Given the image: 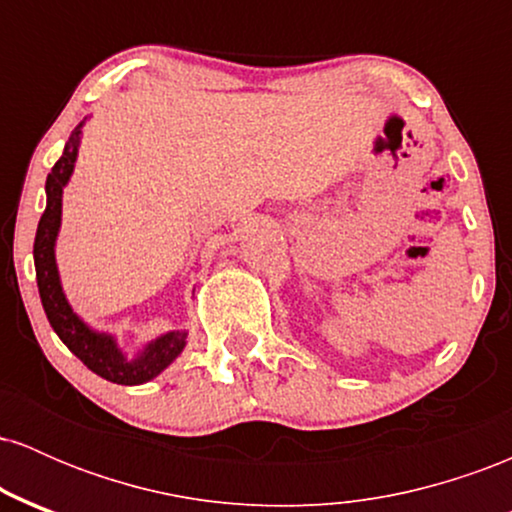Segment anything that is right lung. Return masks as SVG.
<instances>
[{"label":"right lung","mask_w":512,"mask_h":512,"mask_svg":"<svg viewBox=\"0 0 512 512\" xmlns=\"http://www.w3.org/2000/svg\"><path fill=\"white\" fill-rule=\"evenodd\" d=\"M76 146H79V129L72 134L60 161L52 166V173L45 182V192H48V207L40 216L38 233H35L33 243V260H35V279H38L40 301H43L45 315H48L52 330L57 337L67 344V349L79 358L88 370H93L101 378L110 380L117 385H142L156 378L163 368H168L175 361L185 346L187 332H168L158 337L156 342L149 344V349L142 356L127 361L125 356L117 351V346L108 334H98L88 330L84 322L74 315L69 308L67 298H64L60 276H57L55 264V238L60 231V216H62V187L67 185L69 175L74 170L76 161Z\"/></svg>","instance_id":"right-lung-1"}]
</instances>
